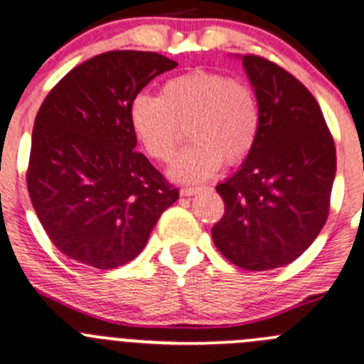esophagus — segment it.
I'll use <instances>...</instances> for the list:
<instances>
[{"label":"esophagus","mask_w":364,"mask_h":364,"mask_svg":"<svg viewBox=\"0 0 364 364\" xmlns=\"http://www.w3.org/2000/svg\"><path fill=\"white\" fill-rule=\"evenodd\" d=\"M202 189H205V188H184V189H180V195L193 196V195H196V193L202 191Z\"/></svg>","instance_id":"obj_1"}]
</instances>
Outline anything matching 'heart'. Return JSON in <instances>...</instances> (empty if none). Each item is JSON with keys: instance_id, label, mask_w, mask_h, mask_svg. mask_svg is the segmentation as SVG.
<instances>
[{"instance_id": "b5f03b06", "label": "heart", "mask_w": 364, "mask_h": 364, "mask_svg": "<svg viewBox=\"0 0 364 364\" xmlns=\"http://www.w3.org/2000/svg\"><path fill=\"white\" fill-rule=\"evenodd\" d=\"M132 132L148 157L166 162L173 157L188 127L193 141L169 166L180 184L203 182L223 161L237 164L257 141L261 112L255 91L223 73L195 69L173 76L157 96L137 95L128 107Z\"/></svg>"}]
</instances>
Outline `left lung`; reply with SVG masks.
I'll return each mask as SVG.
<instances>
[{
    "label": "left lung",
    "mask_w": 364,
    "mask_h": 364,
    "mask_svg": "<svg viewBox=\"0 0 364 364\" xmlns=\"http://www.w3.org/2000/svg\"><path fill=\"white\" fill-rule=\"evenodd\" d=\"M243 65L261 124L243 166L218 184L225 214L210 234L232 264L264 272L300 257L323 228L336 146L302 82L257 55H245Z\"/></svg>",
    "instance_id": "1"
}]
</instances>
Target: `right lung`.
<instances>
[{
  "label": "right lung",
  "instance_id": "right-lung-1",
  "mask_svg": "<svg viewBox=\"0 0 364 364\" xmlns=\"http://www.w3.org/2000/svg\"><path fill=\"white\" fill-rule=\"evenodd\" d=\"M176 62L154 51H107L55 85L37 112L30 200L51 243L98 269L141 254L178 189L136 151L130 102Z\"/></svg>",
  "mask_w": 364,
  "mask_h": 364
}]
</instances>
